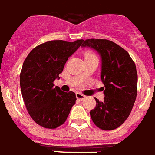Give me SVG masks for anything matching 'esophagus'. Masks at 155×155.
Masks as SVG:
<instances>
[{"label":"esophagus","instance_id":"obj_1","mask_svg":"<svg viewBox=\"0 0 155 155\" xmlns=\"http://www.w3.org/2000/svg\"><path fill=\"white\" fill-rule=\"evenodd\" d=\"M76 97L77 99L78 100V101H82V100H84L85 99V96L84 95L81 94V93H79V92H77L76 93Z\"/></svg>","mask_w":155,"mask_h":155}]
</instances>
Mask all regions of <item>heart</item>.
Here are the masks:
<instances>
[{
  "instance_id": "b5f03b06",
  "label": "heart",
  "mask_w": 155,
  "mask_h": 155,
  "mask_svg": "<svg viewBox=\"0 0 155 155\" xmlns=\"http://www.w3.org/2000/svg\"><path fill=\"white\" fill-rule=\"evenodd\" d=\"M90 57H96L95 54L91 52H86L85 53V58H90Z\"/></svg>"
}]
</instances>
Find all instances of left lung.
Wrapping results in <instances>:
<instances>
[{
  "instance_id": "obj_1",
  "label": "left lung",
  "mask_w": 155,
  "mask_h": 155,
  "mask_svg": "<svg viewBox=\"0 0 155 155\" xmlns=\"http://www.w3.org/2000/svg\"><path fill=\"white\" fill-rule=\"evenodd\" d=\"M82 47L95 49L101 59L105 97L102 101L95 98L97 105L90 111L91 120L101 130H115L128 118L135 101L138 81L135 64L128 52L107 39H86Z\"/></svg>"
}]
</instances>
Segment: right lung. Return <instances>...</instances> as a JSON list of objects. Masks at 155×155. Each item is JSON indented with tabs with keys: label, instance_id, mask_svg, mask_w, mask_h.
I'll list each match as a JSON object with an SVG mask.
<instances>
[{
	"label": "right lung",
	"instance_id": "1",
	"mask_svg": "<svg viewBox=\"0 0 155 155\" xmlns=\"http://www.w3.org/2000/svg\"><path fill=\"white\" fill-rule=\"evenodd\" d=\"M82 42H45L32 49L24 62L20 76L23 100L31 118L45 128L63 125L76 103L75 93L61 91L54 81L59 79L67 60Z\"/></svg>",
	"mask_w": 155,
	"mask_h": 155
}]
</instances>
